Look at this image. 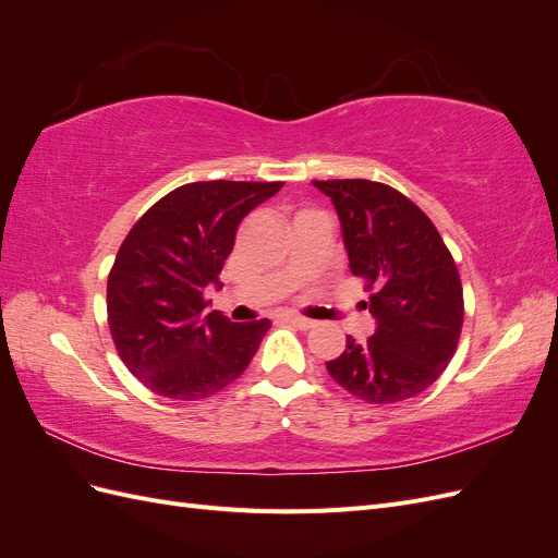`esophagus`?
Returning a JSON list of instances; mask_svg holds the SVG:
<instances>
[{"label":"esophagus","instance_id":"1","mask_svg":"<svg viewBox=\"0 0 558 558\" xmlns=\"http://www.w3.org/2000/svg\"><path fill=\"white\" fill-rule=\"evenodd\" d=\"M289 324H293V326H295V328H300V330H310V328H314V320H312V318L298 316V314H291V316H289Z\"/></svg>","mask_w":558,"mask_h":558}]
</instances>
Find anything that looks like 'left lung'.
Returning <instances> with one entry per match:
<instances>
[{"label": "left lung", "mask_w": 558, "mask_h": 558, "mask_svg": "<svg viewBox=\"0 0 558 558\" xmlns=\"http://www.w3.org/2000/svg\"><path fill=\"white\" fill-rule=\"evenodd\" d=\"M342 223L351 275L363 279L377 320L365 342L347 337L330 377L351 396L391 404L445 373L463 328L459 269L430 218L410 197L367 179L314 181Z\"/></svg>", "instance_id": "obj_1"}]
</instances>
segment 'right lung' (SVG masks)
Listing matches in <instances>:
<instances>
[{
  "label": "right lung",
  "mask_w": 558,
  "mask_h": 558,
  "mask_svg": "<svg viewBox=\"0 0 558 558\" xmlns=\"http://www.w3.org/2000/svg\"><path fill=\"white\" fill-rule=\"evenodd\" d=\"M283 181H195L160 197L128 232L107 281L118 356L150 391L202 400L238 379L269 320L207 312L242 218Z\"/></svg>",
  "instance_id": "obj_1"
}]
</instances>
